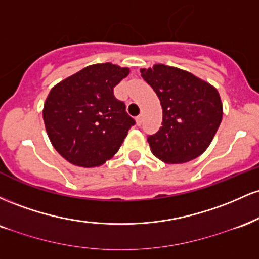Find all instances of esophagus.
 I'll list each match as a JSON object with an SVG mask.
<instances>
[{
  "instance_id": "34e87169",
  "label": "esophagus",
  "mask_w": 259,
  "mask_h": 259,
  "mask_svg": "<svg viewBox=\"0 0 259 259\" xmlns=\"http://www.w3.org/2000/svg\"><path fill=\"white\" fill-rule=\"evenodd\" d=\"M142 120H144V118H142V114H140L139 117H136V124H138V125H141Z\"/></svg>"
}]
</instances>
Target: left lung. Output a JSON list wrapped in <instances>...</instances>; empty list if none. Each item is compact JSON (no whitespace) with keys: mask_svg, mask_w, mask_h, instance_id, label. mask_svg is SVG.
I'll return each instance as SVG.
<instances>
[{"mask_svg":"<svg viewBox=\"0 0 259 259\" xmlns=\"http://www.w3.org/2000/svg\"><path fill=\"white\" fill-rule=\"evenodd\" d=\"M160 101L162 126L148 136L151 152L168 164L201 156L221 125L223 105L213 85L186 70L165 64L140 70Z\"/></svg>","mask_w":259,"mask_h":259,"instance_id":"left-lung-1","label":"left lung"}]
</instances>
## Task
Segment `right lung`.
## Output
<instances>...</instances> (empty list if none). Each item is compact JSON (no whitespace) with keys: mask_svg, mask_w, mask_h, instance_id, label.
<instances>
[{"mask_svg":"<svg viewBox=\"0 0 259 259\" xmlns=\"http://www.w3.org/2000/svg\"><path fill=\"white\" fill-rule=\"evenodd\" d=\"M130 69L113 63L85 67L50 91L42 117L56 151L74 165L94 168L118 152L135 120L113 88Z\"/></svg>","mask_w":259,"mask_h":259,"instance_id":"obj_1","label":"right lung"}]
</instances>
